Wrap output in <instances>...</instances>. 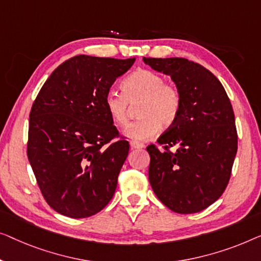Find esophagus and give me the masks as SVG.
<instances>
[{"label":"esophagus","mask_w":261,"mask_h":261,"mask_svg":"<svg viewBox=\"0 0 261 261\" xmlns=\"http://www.w3.org/2000/svg\"><path fill=\"white\" fill-rule=\"evenodd\" d=\"M130 145H131L132 149H137V150H142L143 148H144V144H142V143L136 142V141H131Z\"/></svg>","instance_id":"1"}]
</instances>
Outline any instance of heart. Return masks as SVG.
<instances>
[{"instance_id":"obj_1","label":"heart","mask_w":261,"mask_h":261,"mask_svg":"<svg viewBox=\"0 0 261 261\" xmlns=\"http://www.w3.org/2000/svg\"><path fill=\"white\" fill-rule=\"evenodd\" d=\"M122 92L106 93V112L116 125L125 126L129 122L130 105L138 104V120L124 131L127 138L146 141L159 132L160 127H170L181 110V93L159 73L138 69L122 82Z\"/></svg>"}]
</instances>
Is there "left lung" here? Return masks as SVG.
I'll return each instance as SVG.
<instances>
[{"instance_id":"1","label":"left lung","mask_w":261,"mask_h":261,"mask_svg":"<svg viewBox=\"0 0 261 261\" xmlns=\"http://www.w3.org/2000/svg\"><path fill=\"white\" fill-rule=\"evenodd\" d=\"M169 75L181 93V110L149 145V181L161 202L172 212L192 214L214 203L228 185L238 150L232 104L222 84L207 68L185 58H143ZM177 146L176 153L168 148Z\"/></svg>"}]
</instances>
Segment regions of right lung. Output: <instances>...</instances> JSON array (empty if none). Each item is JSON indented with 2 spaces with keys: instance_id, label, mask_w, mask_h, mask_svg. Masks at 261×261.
<instances>
[{
  "instance_id": "1",
  "label": "right lung",
  "mask_w": 261,
  "mask_h": 261,
  "mask_svg": "<svg viewBox=\"0 0 261 261\" xmlns=\"http://www.w3.org/2000/svg\"><path fill=\"white\" fill-rule=\"evenodd\" d=\"M135 62L73 57L46 80L29 115L27 155L43 197L73 219L97 214L112 199L129 142L118 139L104 99Z\"/></svg>"
}]
</instances>
